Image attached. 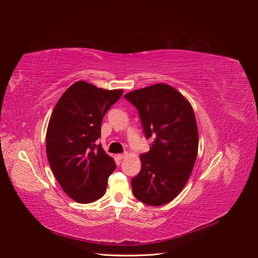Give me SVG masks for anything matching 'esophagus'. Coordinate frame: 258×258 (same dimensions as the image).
<instances>
[{
	"instance_id": "obj_1",
	"label": "esophagus",
	"mask_w": 258,
	"mask_h": 258,
	"mask_svg": "<svg viewBox=\"0 0 258 258\" xmlns=\"http://www.w3.org/2000/svg\"><path fill=\"white\" fill-rule=\"evenodd\" d=\"M127 156V153H122V154H118L117 155V158H118L119 160H121V159H123L124 157H126Z\"/></svg>"
}]
</instances>
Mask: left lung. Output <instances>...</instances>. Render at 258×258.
I'll return each mask as SVG.
<instances>
[{
    "mask_svg": "<svg viewBox=\"0 0 258 258\" xmlns=\"http://www.w3.org/2000/svg\"><path fill=\"white\" fill-rule=\"evenodd\" d=\"M124 99L137 107L150 151L131 179L135 197L148 206L172 201L188 181L198 153V128L191 105L176 89L156 84L131 91Z\"/></svg>",
    "mask_w": 258,
    "mask_h": 258,
    "instance_id": "left-lung-1",
    "label": "left lung"
}]
</instances>
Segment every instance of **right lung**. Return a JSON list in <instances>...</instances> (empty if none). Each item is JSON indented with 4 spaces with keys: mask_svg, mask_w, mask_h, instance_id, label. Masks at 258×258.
Instances as JSON below:
<instances>
[{
    "mask_svg": "<svg viewBox=\"0 0 258 258\" xmlns=\"http://www.w3.org/2000/svg\"><path fill=\"white\" fill-rule=\"evenodd\" d=\"M122 92L80 81L70 86L52 111L46 134L47 159L62 189L80 204L102 197L116 168L97 140L104 115Z\"/></svg>",
    "mask_w": 258,
    "mask_h": 258,
    "instance_id": "1",
    "label": "right lung"
}]
</instances>
